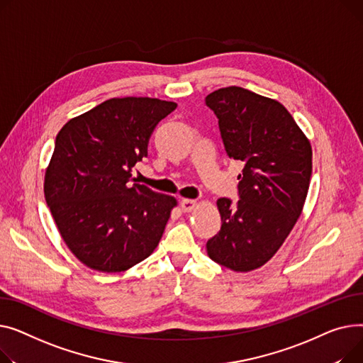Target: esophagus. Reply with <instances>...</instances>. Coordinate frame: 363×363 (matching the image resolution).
I'll list each match as a JSON object with an SVG mask.
<instances>
[{"label": "esophagus", "instance_id": "esophagus-1", "mask_svg": "<svg viewBox=\"0 0 363 363\" xmlns=\"http://www.w3.org/2000/svg\"><path fill=\"white\" fill-rule=\"evenodd\" d=\"M180 206H182V209H183L184 212L195 211L196 206H198V201H195V199H183V201L180 202Z\"/></svg>", "mask_w": 363, "mask_h": 363}]
</instances>
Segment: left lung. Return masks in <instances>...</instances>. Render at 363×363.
Returning a JSON list of instances; mask_svg holds the SVG:
<instances>
[{
	"label": "left lung",
	"mask_w": 363,
	"mask_h": 363,
	"mask_svg": "<svg viewBox=\"0 0 363 363\" xmlns=\"http://www.w3.org/2000/svg\"><path fill=\"white\" fill-rule=\"evenodd\" d=\"M218 117L230 158L245 162L239 202L220 198L218 234L208 257L236 272L265 265L299 220L312 174V146L286 106L252 91L228 86L205 98Z\"/></svg>",
	"instance_id": "8db88e82"
}]
</instances>
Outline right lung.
<instances>
[{
	"label": "right lung",
	"mask_w": 363,
	"mask_h": 363,
	"mask_svg": "<svg viewBox=\"0 0 363 363\" xmlns=\"http://www.w3.org/2000/svg\"><path fill=\"white\" fill-rule=\"evenodd\" d=\"M176 106L147 96L111 98L58 132L45 199L61 239L88 268L123 272L158 246L177 199L132 184V168Z\"/></svg>",
	"instance_id": "obj_1"
}]
</instances>
